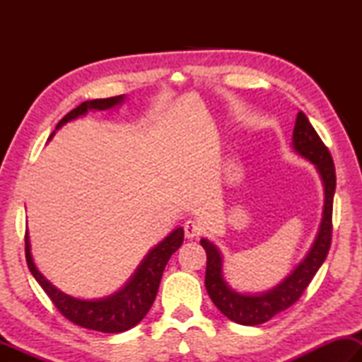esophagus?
Wrapping results in <instances>:
<instances>
[{"instance_id":"esophagus-1","label":"esophagus","mask_w":362,"mask_h":362,"mask_svg":"<svg viewBox=\"0 0 362 362\" xmlns=\"http://www.w3.org/2000/svg\"><path fill=\"white\" fill-rule=\"evenodd\" d=\"M183 230H185L187 238H196L203 233V225H201L198 220H187L185 225H183Z\"/></svg>"}]
</instances>
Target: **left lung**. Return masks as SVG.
Segmentation results:
<instances>
[{
	"label": "left lung",
	"mask_w": 362,
	"mask_h": 362,
	"mask_svg": "<svg viewBox=\"0 0 362 362\" xmlns=\"http://www.w3.org/2000/svg\"><path fill=\"white\" fill-rule=\"evenodd\" d=\"M292 148L300 156L308 159L322 180L324 187V209L316 240L310 252L298 263L296 269L284 281L262 293H240L231 289L223 278V259L216 244L209 240H201V246L207 254L206 267V289L214 305L228 317L243 326H259L272 320L293 305L308 287L317 269L324 263L332 241V204L335 193V166L327 146L322 144L315 127L303 112H298L293 127Z\"/></svg>",
	"instance_id": "obj_1"
}]
</instances>
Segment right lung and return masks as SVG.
Returning <instances> with one entry per match:
<instances>
[{"label":"right lung","mask_w":362,"mask_h":362,"mask_svg":"<svg viewBox=\"0 0 362 362\" xmlns=\"http://www.w3.org/2000/svg\"><path fill=\"white\" fill-rule=\"evenodd\" d=\"M122 102H124V95L86 100L75 110H71L70 113H66L59 121L56 129L62 127L65 122L86 115L89 110H110L116 105H121ZM52 136L54 132L51 134V137ZM182 243L183 228H177L146 254L124 287H121L118 292L112 293V296L97 300H81L66 296L42 276L33 262L28 230L25 231V259L33 278L38 281L49 298L52 300V303L57 306V310L66 320L86 329L107 334H118L136 326L148 313L156 298L159 281H161L166 263L169 262L170 255L182 246Z\"/></svg>","instance_id":"1"}]
</instances>
